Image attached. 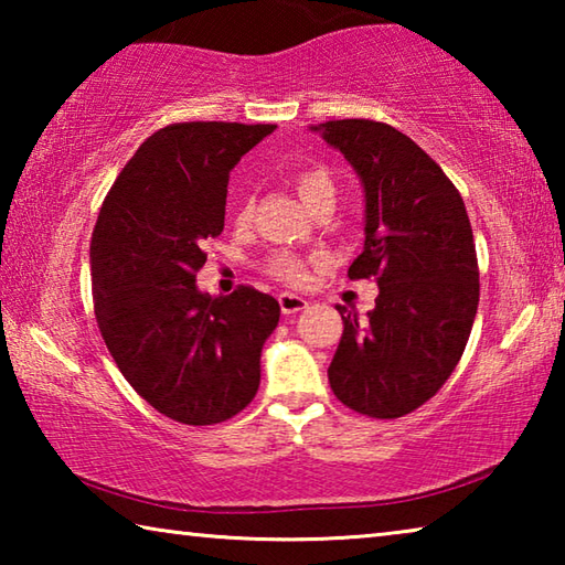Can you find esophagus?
I'll list each match as a JSON object with an SVG mask.
<instances>
[{
	"label": "esophagus",
	"instance_id": "obj_1",
	"mask_svg": "<svg viewBox=\"0 0 565 565\" xmlns=\"http://www.w3.org/2000/svg\"><path fill=\"white\" fill-rule=\"evenodd\" d=\"M279 306H281V311L286 313V317H289V313H299V311H303L306 306H309V301H306L303 296H299V294H289V291H284V294H279Z\"/></svg>",
	"mask_w": 565,
	"mask_h": 565
}]
</instances>
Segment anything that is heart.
Returning a JSON list of instances; mask_svg holds the SVG:
<instances>
[{"instance_id": "1", "label": "heart", "mask_w": 565, "mask_h": 565, "mask_svg": "<svg viewBox=\"0 0 565 565\" xmlns=\"http://www.w3.org/2000/svg\"><path fill=\"white\" fill-rule=\"evenodd\" d=\"M294 184H296V191H299L301 202L309 209L319 206L323 202H337V184H333V177L323 167H306L301 171H296ZM248 214H252V209H248V204H244L242 212H238V222H248ZM269 271L276 276V279L291 281V284L301 281L306 274L303 262L299 256H291V254L271 256Z\"/></svg>"}]
</instances>
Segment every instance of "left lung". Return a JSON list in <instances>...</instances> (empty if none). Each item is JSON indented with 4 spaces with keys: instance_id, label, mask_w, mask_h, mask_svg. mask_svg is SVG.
Masks as SVG:
<instances>
[{
    "instance_id": "obj_1",
    "label": "left lung",
    "mask_w": 565,
    "mask_h": 565,
    "mask_svg": "<svg viewBox=\"0 0 565 565\" xmlns=\"http://www.w3.org/2000/svg\"><path fill=\"white\" fill-rule=\"evenodd\" d=\"M339 149L363 186V252L349 279L379 284L359 321L347 306L329 384L343 406L398 418L426 404L471 337L478 262L463 199L444 169L388 124L337 119L311 127Z\"/></svg>"
}]
</instances>
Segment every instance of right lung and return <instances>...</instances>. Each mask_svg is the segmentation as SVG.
Here are the masks:
<instances>
[{"mask_svg": "<svg viewBox=\"0 0 565 565\" xmlns=\"http://www.w3.org/2000/svg\"><path fill=\"white\" fill-rule=\"evenodd\" d=\"M274 124L159 129L114 181L92 234L94 313L111 359L159 414L212 426L252 404L279 301L252 286L199 291L202 246L224 232L226 184Z\"/></svg>", "mask_w": 565, "mask_h": 565, "instance_id": "1", "label": "right lung"}]
</instances>
